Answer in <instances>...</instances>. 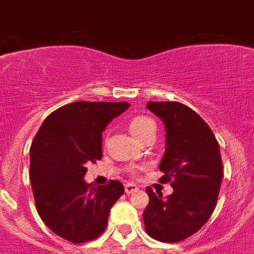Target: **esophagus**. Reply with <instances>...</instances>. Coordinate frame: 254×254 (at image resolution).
Segmentation results:
<instances>
[{
	"mask_svg": "<svg viewBox=\"0 0 254 254\" xmlns=\"http://www.w3.org/2000/svg\"><path fill=\"white\" fill-rule=\"evenodd\" d=\"M138 191V187L134 185V183H127L125 185V192L127 193H133Z\"/></svg>",
	"mask_w": 254,
	"mask_h": 254,
	"instance_id": "1",
	"label": "esophagus"
}]
</instances>
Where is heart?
I'll use <instances>...</instances> for the list:
<instances>
[{
  "label": "heart",
  "mask_w": 254,
  "mask_h": 254,
  "mask_svg": "<svg viewBox=\"0 0 254 254\" xmlns=\"http://www.w3.org/2000/svg\"><path fill=\"white\" fill-rule=\"evenodd\" d=\"M129 131H130L135 139H138L139 142L143 138H146L147 135L153 134L157 131V125L154 120L147 117V116H135L129 121Z\"/></svg>",
  "instance_id": "b5f03b06"
}]
</instances>
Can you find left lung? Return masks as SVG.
Returning <instances> with one entry per match:
<instances>
[{
  "label": "left lung",
  "instance_id": "obj_1",
  "mask_svg": "<svg viewBox=\"0 0 254 254\" xmlns=\"http://www.w3.org/2000/svg\"><path fill=\"white\" fill-rule=\"evenodd\" d=\"M146 108L166 129L159 170L165 173L163 182L171 181L174 192L163 199L147 187L143 223L155 240L177 243L197 232L212 215L223 179L220 149L204 120L185 104L149 101Z\"/></svg>",
  "mask_w": 254,
  "mask_h": 254
}]
</instances>
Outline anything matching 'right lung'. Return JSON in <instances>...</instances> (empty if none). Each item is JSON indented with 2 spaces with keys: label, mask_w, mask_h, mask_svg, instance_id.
I'll use <instances>...</instances> for the list:
<instances>
[{
  "label": "right lung",
  "mask_w": 254,
  "mask_h": 254,
  "mask_svg": "<svg viewBox=\"0 0 254 254\" xmlns=\"http://www.w3.org/2000/svg\"><path fill=\"white\" fill-rule=\"evenodd\" d=\"M129 103L77 101L59 108L39 127L30 147V179L39 216L73 244L95 240L112 205L124 193L119 181H84L88 163L103 157V131Z\"/></svg>",
  "instance_id": "1"
}]
</instances>
